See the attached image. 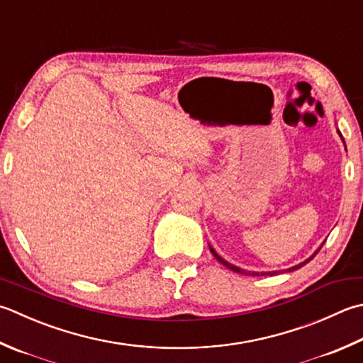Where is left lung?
<instances>
[{
	"instance_id": "obj_1",
	"label": "left lung",
	"mask_w": 363,
	"mask_h": 363,
	"mask_svg": "<svg viewBox=\"0 0 363 363\" xmlns=\"http://www.w3.org/2000/svg\"><path fill=\"white\" fill-rule=\"evenodd\" d=\"M338 133H340V130H338ZM340 137H342V133H340ZM323 247V245H321ZM321 247H319V250H321ZM318 250V252H319ZM211 252H212V255H214V257H216V259L218 261V262H222V264L223 266H226V267H228V269H231V271H234V272H238V274H244V275H275V274H279V272H247V271H244V269H239V267H236V266H233V264H230V262L228 261H225L222 257H218V255L216 253V250H214V248H211ZM318 252H315V255L318 253ZM315 255H313V257H310L307 261H303V262H301V264H297V266H294V267H291V269H288V271L291 272V271H296V269H299V267H302V266H305V264H307V262L308 261H311V259H313L315 258Z\"/></svg>"
}]
</instances>
